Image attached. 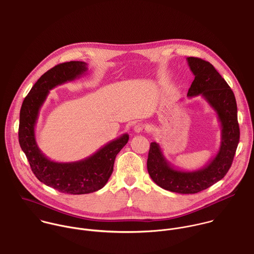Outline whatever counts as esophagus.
<instances>
[{"mask_svg":"<svg viewBox=\"0 0 254 254\" xmlns=\"http://www.w3.org/2000/svg\"><path fill=\"white\" fill-rule=\"evenodd\" d=\"M133 130H134V132H136V133H141V132H143V131L145 130V125L142 124V123H137V124L134 126Z\"/></svg>","mask_w":254,"mask_h":254,"instance_id":"esophagus-1","label":"esophagus"}]
</instances>
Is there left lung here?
Masks as SVG:
<instances>
[{
    "instance_id": "obj_1",
    "label": "left lung",
    "mask_w": 254,
    "mask_h": 254,
    "mask_svg": "<svg viewBox=\"0 0 254 254\" xmlns=\"http://www.w3.org/2000/svg\"><path fill=\"white\" fill-rule=\"evenodd\" d=\"M194 79L188 97L200 95L215 111L221 127L220 146L204 167L195 171L175 168L165 157L160 145H150L147 169L151 179L162 189L178 193H196L220 181L228 172L239 142L237 106L234 94L212 64L197 58H187Z\"/></svg>"
}]
</instances>
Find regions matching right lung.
<instances>
[{"mask_svg": "<svg viewBox=\"0 0 254 254\" xmlns=\"http://www.w3.org/2000/svg\"><path fill=\"white\" fill-rule=\"evenodd\" d=\"M87 64L69 62L56 65L43 74L26 96L19 125V142L33 173L45 185L68 194H84L102 189L108 182L116 155L127 144V133L108 142L91 156L76 162H55L39 148L35 128L40 110L50 90L84 75Z\"/></svg>", "mask_w": 254, "mask_h": 254, "instance_id": "obj_1", "label": "right lung"}]
</instances>
